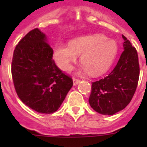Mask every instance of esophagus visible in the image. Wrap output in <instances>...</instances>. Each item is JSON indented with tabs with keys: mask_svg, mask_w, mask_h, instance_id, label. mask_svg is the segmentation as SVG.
I'll list each match as a JSON object with an SVG mask.
<instances>
[{
	"mask_svg": "<svg viewBox=\"0 0 147 147\" xmlns=\"http://www.w3.org/2000/svg\"><path fill=\"white\" fill-rule=\"evenodd\" d=\"M73 84L74 85H78V83L80 82V80L79 79H78V78H73Z\"/></svg>",
	"mask_w": 147,
	"mask_h": 147,
	"instance_id": "esophagus-1",
	"label": "esophagus"
}]
</instances>
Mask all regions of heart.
<instances>
[{
    "label": "heart",
    "instance_id": "1",
    "mask_svg": "<svg viewBox=\"0 0 147 147\" xmlns=\"http://www.w3.org/2000/svg\"><path fill=\"white\" fill-rule=\"evenodd\" d=\"M117 53V45L102 34L80 36L71 40L69 45L59 42L55 45L53 58L63 71H69L78 55L82 70L91 76L101 75L109 69Z\"/></svg>",
    "mask_w": 147,
    "mask_h": 147
}]
</instances>
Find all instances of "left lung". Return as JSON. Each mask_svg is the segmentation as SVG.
Wrapping results in <instances>:
<instances>
[{"label":"left lung","instance_id":"left-lung-1","mask_svg":"<svg viewBox=\"0 0 147 147\" xmlns=\"http://www.w3.org/2000/svg\"><path fill=\"white\" fill-rule=\"evenodd\" d=\"M123 53L116 66L105 78L92 82L89 104L101 114L113 115L125 108L134 97L140 76L137 49L123 35Z\"/></svg>","mask_w":147,"mask_h":147}]
</instances>
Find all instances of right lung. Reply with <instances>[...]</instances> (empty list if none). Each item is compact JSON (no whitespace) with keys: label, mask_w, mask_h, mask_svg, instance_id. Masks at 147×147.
Listing matches in <instances>:
<instances>
[{"label":"right lung","mask_w":147,"mask_h":147,"mask_svg":"<svg viewBox=\"0 0 147 147\" xmlns=\"http://www.w3.org/2000/svg\"><path fill=\"white\" fill-rule=\"evenodd\" d=\"M53 50L39 29L30 30L13 51L11 74L19 98L42 114L56 111L73 85L53 59Z\"/></svg>","instance_id":"add662e5"}]
</instances>
